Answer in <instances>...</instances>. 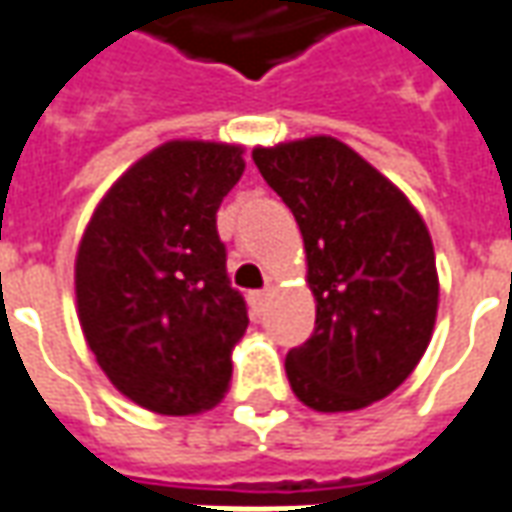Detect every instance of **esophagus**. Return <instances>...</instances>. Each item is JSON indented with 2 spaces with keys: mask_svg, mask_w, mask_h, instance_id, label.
Masks as SVG:
<instances>
[{
  "mask_svg": "<svg viewBox=\"0 0 512 512\" xmlns=\"http://www.w3.org/2000/svg\"><path fill=\"white\" fill-rule=\"evenodd\" d=\"M249 302H252V311H255V314H263V311H266V302H269V288L252 291V294H249Z\"/></svg>",
  "mask_w": 512,
  "mask_h": 512,
  "instance_id": "1",
  "label": "esophagus"
}]
</instances>
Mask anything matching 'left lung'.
<instances>
[{"label": "left lung", "mask_w": 512, "mask_h": 512, "mask_svg": "<svg viewBox=\"0 0 512 512\" xmlns=\"http://www.w3.org/2000/svg\"><path fill=\"white\" fill-rule=\"evenodd\" d=\"M300 224L316 300L311 339L285 356L294 395L316 412H353L412 375L437 319L434 246L387 176L333 137L252 151Z\"/></svg>", "instance_id": "1"}]
</instances>
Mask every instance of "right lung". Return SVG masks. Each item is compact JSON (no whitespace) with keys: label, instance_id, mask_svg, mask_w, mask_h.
<instances>
[{"label":"right lung","instance_id":"1","mask_svg":"<svg viewBox=\"0 0 512 512\" xmlns=\"http://www.w3.org/2000/svg\"><path fill=\"white\" fill-rule=\"evenodd\" d=\"M243 168L241 145L165 142L111 184L78 246L86 344L125 398L159 415L212 409L229 387L249 316L215 212Z\"/></svg>","mask_w":512,"mask_h":512}]
</instances>
